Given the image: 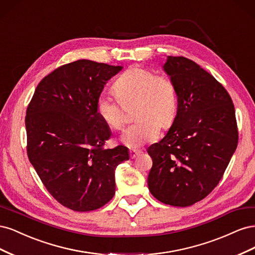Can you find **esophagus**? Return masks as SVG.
Returning <instances> with one entry per match:
<instances>
[{"label": "esophagus", "instance_id": "esophagus-1", "mask_svg": "<svg viewBox=\"0 0 255 255\" xmlns=\"http://www.w3.org/2000/svg\"><path fill=\"white\" fill-rule=\"evenodd\" d=\"M140 153H141V151H139V150H129V156H130V158H136Z\"/></svg>", "mask_w": 255, "mask_h": 255}]
</instances>
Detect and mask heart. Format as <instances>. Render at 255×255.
Masks as SVG:
<instances>
[{"instance_id": "obj_1", "label": "heart", "mask_w": 255, "mask_h": 255, "mask_svg": "<svg viewBox=\"0 0 255 255\" xmlns=\"http://www.w3.org/2000/svg\"><path fill=\"white\" fill-rule=\"evenodd\" d=\"M118 100L101 94L96 110L110 128L122 130L128 122L125 107L135 104L134 115L139 121L130 126L121 140L129 148L152 142L159 136L160 127L168 128L177 112V94L174 83L149 69L132 67L123 72L113 85Z\"/></svg>"}]
</instances>
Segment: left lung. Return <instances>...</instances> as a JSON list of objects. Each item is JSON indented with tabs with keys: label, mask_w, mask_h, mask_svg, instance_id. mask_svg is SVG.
Instances as JSON below:
<instances>
[{
	"label": "left lung",
	"mask_w": 255,
	"mask_h": 255,
	"mask_svg": "<svg viewBox=\"0 0 255 255\" xmlns=\"http://www.w3.org/2000/svg\"><path fill=\"white\" fill-rule=\"evenodd\" d=\"M164 70L175 85L177 112L166 136L148 148V186L158 201L184 207L218 185L237 148V122L226 88L195 61L168 56Z\"/></svg>",
	"instance_id": "obj_1"
}]
</instances>
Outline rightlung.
<instances>
[{"label":"right lung","mask_w":255,"mask_h":255,"mask_svg":"<svg viewBox=\"0 0 255 255\" xmlns=\"http://www.w3.org/2000/svg\"><path fill=\"white\" fill-rule=\"evenodd\" d=\"M122 69L80 59L38 84L26 110L27 156L52 197L75 212L102 207L115 195V170L127 146L105 149L111 130L96 110L104 85Z\"/></svg>","instance_id":"1"}]
</instances>
